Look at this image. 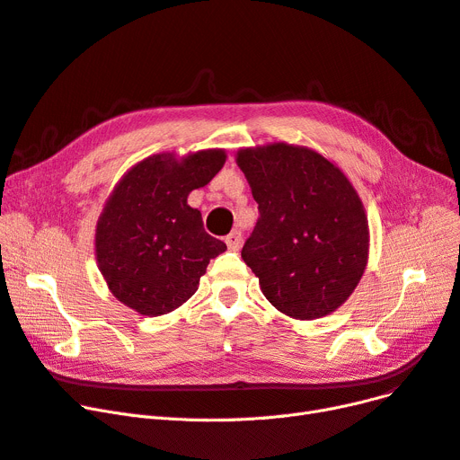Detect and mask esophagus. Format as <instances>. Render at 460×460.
<instances>
[{
    "label": "esophagus",
    "mask_w": 460,
    "mask_h": 460,
    "mask_svg": "<svg viewBox=\"0 0 460 460\" xmlns=\"http://www.w3.org/2000/svg\"><path fill=\"white\" fill-rule=\"evenodd\" d=\"M226 244L229 250L236 252L241 246H243V234L241 231H231L227 236H226Z\"/></svg>",
    "instance_id": "obj_1"
}]
</instances>
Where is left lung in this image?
I'll return each mask as SVG.
<instances>
[{
    "instance_id": "8db88e82",
    "label": "left lung",
    "mask_w": 460,
    "mask_h": 460,
    "mask_svg": "<svg viewBox=\"0 0 460 460\" xmlns=\"http://www.w3.org/2000/svg\"><path fill=\"white\" fill-rule=\"evenodd\" d=\"M260 219L243 260L275 309L297 320L322 318L350 297L369 256L362 199L337 164L286 142L243 147Z\"/></svg>"
}]
</instances>
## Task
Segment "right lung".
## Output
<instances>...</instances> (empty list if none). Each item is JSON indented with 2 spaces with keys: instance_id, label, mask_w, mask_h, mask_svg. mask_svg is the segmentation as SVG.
Segmentation results:
<instances>
[{
  "instance_id": "right-lung-1",
  "label": "right lung",
  "mask_w": 460,
  "mask_h": 460,
  "mask_svg": "<svg viewBox=\"0 0 460 460\" xmlns=\"http://www.w3.org/2000/svg\"><path fill=\"white\" fill-rule=\"evenodd\" d=\"M224 149L176 159L157 153L119 180L96 221V263L110 292L144 316L172 313L190 299L212 258L227 246L187 204L226 164Z\"/></svg>"
}]
</instances>
